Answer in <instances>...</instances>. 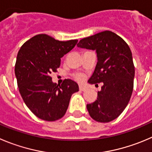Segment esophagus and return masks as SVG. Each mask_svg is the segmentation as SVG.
Returning <instances> with one entry per match:
<instances>
[{"label":"esophagus","instance_id":"34e87169","mask_svg":"<svg viewBox=\"0 0 152 152\" xmlns=\"http://www.w3.org/2000/svg\"><path fill=\"white\" fill-rule=\"evenodd\" d=\"M86 89H87V88H86V86H83V85H80V86H79V89H80V91H85L86 90Z\"/></svg>","mask_w":152,"mask_h":152}]
</instances>
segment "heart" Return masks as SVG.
<instances>
[{"label":"heart","instance_id":"obj_1","mask_svg":"<svg viewBox=\"0 0 152 152\" xmlns=\"http://www.w3.org/2000/svg\"><path fill=\"white\" fill-rule=\"evenodd\" d=\"M75 78L77 79V80H79V81H80V80H82L83 79V76L82 75H77L75 76Z\"/></svg>","mask_w":152,"mask_h":152}]
</instances>
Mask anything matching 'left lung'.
I'll return each instance as SVG.
<instances>
[{"mask_svg":"<svg viewBox=\"0 0 152 152\" xmlns=\"http://www.w3.org/2000/svg\"><path fill=\"white\" fill-rule=\"evenodd\" d=\"M77 46L95 50L98 62L88 83H102L96 100L86 105L88 112L97 122H111L123 112L132 95L135 69L131 49L109 30L82 39Z\"/></svg>","mask_w":152,"mask_h":152,"instance_id":"1","label":"left lung"}]
</instances>
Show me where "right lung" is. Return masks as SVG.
Listing matches in <instances>:
<instances>
[{
	"instance_id": "obj_1",
	"label": "right lung",
	"mask_w": 152,
	"mask_h": 152,
	"mask_svg": "<svg viewBox=\"0 0 152 152\" xmlns=\"http://www.w3.org/2000/svg\"><path fill=\"white\" fill-rule=\"evenodd\" d=\"M77 43V39L62 42L46 34H39L24 43L15 66L19 92L31 112L42 120L53 122L66 113L72 95L79 90L70 79L61 85L50 77L60 66V59Z\"/></svg>"
}]
</instances>
